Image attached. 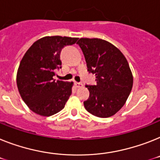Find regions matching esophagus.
Returning <instances> with one entry per match:
<instances>
[{
	"mask_svg": "<svg viewBox=\"0 0 160 160\" xmlns=\"http://www.w3.org/2000/svg\"><path fill=\"white\" fill-rule=\"evenodd\" d=\"M75 85H76V88H81L83 86L82 83H78V82H75Z\"/></svg>",
	"mask_w": 160,
	"mask_h": 160,
	"instance_id": "esophagus-1",
	"label": "esophagus"
}]
</instances>
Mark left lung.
Wrapping results in <instances>:
<instances>
[{
  "label": "left lung",
  "instance_id": "left-lung-1",
  "mask_svg": "<svg viewBox=\"0 0 160 160\" xmlns=\"http://www.w3.org/2000/svg\"><path fill=\"white\" fill-rule=\"evenodd\" d=\"M88 72L96 76V85H85L89 98L84 102L88 112L107 118L117 113L132 90L133 78L128 62L115 45L98 38H80Z\"/></svg>",
  "mask_w": 160,
  "mask_h": 160
}]
</instances>
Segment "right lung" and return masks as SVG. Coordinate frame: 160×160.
<instances>
[{"instance_id": "right-lung-1", "label": "right lung", "mask_w": 160, "mask_h": 160, "mask_svg": "<svg viewBox=\"0 0 160 160\" xmlns=\"http://www.w3.org/2000/svg\"><path fill=\"white\" fill-rule=\"evenodd\" d=\"M78 38L45 37L28 49L17 72V86L21 98L33 112L50 116L65 107L72 94L73 82L55 81L56 70L62 68L60 53Z\"/></svg>"}]
</instances>
